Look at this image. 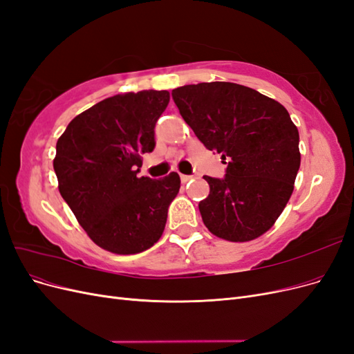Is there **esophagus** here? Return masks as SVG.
<instances>
[{
    "mask_svg": "<svg viewBox=\"0 0 354 354\" xmlns=\"http://www.w3.org/2000/svg\"><path fill=\"white\" fill-rule=\"evenodd\" d=\"M180 178H181V183H189V181L194 178V176H186V174H181L180 176Z\"/></svg>",
    "mask_w": 354,
    "mask_h": 354,
    "instance_id": "1",
    "label": "esophagus"
}]
</instances>
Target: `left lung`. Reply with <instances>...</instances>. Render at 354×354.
Listing matches in <instances>:
<instances>
[{"mask_svg": "<svg viewBox=\"0 0 354 354\" xmlns=\"http://www.w3.org/2000/svg\"><path fill=\"white\" fill-rule=\"evenodd\" d=\"M186 124L227 164L226 177L205 176L199 202L207 229L230 242L269 230L292 195L301 162L299 136L283 106L234 82H201L173 90Z\"/></svg>", "mask_w": 354, "mask_h": 354, "instance_id": "1", "label": "left lung"}]
</instances>
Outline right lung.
I'll use <instances>...</instances> for the list:
<instances>
[{
  "label": "right lung",
  "mask_w": 354,
  "mask_h": 354,
  "mask_svg": "<svg viewBox=\"0 0 354 354\" xmlns=\"http://www.w3.org/2000/svg\"><path fill=\"white\" fill-rule=\"evenodd\" d=\"M168 103V91L116 94L75 116L59 137L53 167L60 195L106 251L137 254L162 236L180 177L137 173L140 155L153 151V128Z\"/></svg>",
  "instance_id": "1"
}]
</instances>
